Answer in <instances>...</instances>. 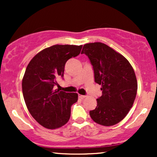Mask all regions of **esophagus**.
Wrapping results in <instances>:
<instances>
[{
  "label": "esophagus",
  "instance_id": "esophagus-1",
  "mask_svg": "<svg viewBox=\"0 0 157 157\" xmlns=\"http://www.w3.org/2000/svg\"><path fill=\"white\" fill-rule=\"evenodd\" d=\"M79 97H80V99H82V100H83V99H85L86 97V95H79Z\"/></svg>",
  "mask_w": 157,
  "mask_h": 157
}]
</instances>
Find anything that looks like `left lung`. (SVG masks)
Here are the masks:
<instances>
[{
  "label": "left lung",
  "mask_w": 157,
  "mask_h": 157,
  "mask_svg": "<svg viewBox=\"0 0 157 157\" xmlns=\"http://www.w3.org/2000/svg\"><path fill=\"white\" fill-rule=\"evenodd\" d=\"M81 54L88 56L95 82L102 86V96L97 100L95 109L89 111L90 116L100 125H116L125 117L136 98L134 68L124 56L102 43L85 44Z\"/></svg>",
  "instance_id": "obj_1"
}]
</instances>
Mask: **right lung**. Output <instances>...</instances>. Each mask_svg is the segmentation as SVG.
<instances>
[{"label":"right lung","instance_id":"1","mask_svg":"<svg viewBox=\"0 0 157 157\" xmlns=\"http://www.w3.org/2000/svg\"><path fill=\"white\" fill-rule=\"evenodd\" d=\"M82 47L54 45L37 53L27 66L22 80L23 98L32 117L46 128H58L69 120L78 94L55 89V86L57 79L63 77L66 63L80 55Z\"/></svg>","mask_w":157,"mask_h":157}]
</instances>
